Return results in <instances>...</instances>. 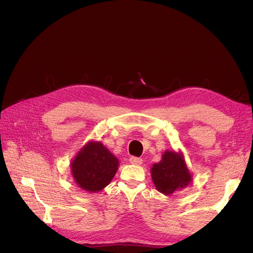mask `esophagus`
Wrapping results in <instances>:
<instances>
[{"mask_svg": "<svg viewBox=\"0 0 253 253\" xmlns=\"http://www.w3.org/2000/svg\"><path fill=\"white\" fill-rule=\"evenodd\" d=\"M129 163L133 164V165H137V166H140L142 164V159L140 157H135V156H132L131 158H129Z\"/></svg>", "mask_w": 253, "mask_h": 253, "instance_id": "obj_1", "label": "esophagus"}]
</instances>
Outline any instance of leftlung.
Listing matches in <instances>:
<instances>
[{
    "label": "left lung",
    "mask_w": 253,
    "mask_h": 253,
    "mask_svg": "<svg viewBox=\"0 0 253 253\" xmlns=\"http://www.w3.org/2000/svg\"><path fill=\"white\" fill-rule=\"evenodd\" d=\"M152 179L156 189L166 195L185 188L191 181V175L180 155L175 152H165L162 162L151 169Z\"/></svg>",
    "instance_id": "left-lung-1"
}]
</instances>
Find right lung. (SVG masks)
<instances>
[{
    "instance_id": "right-lung-1",
    "label": "right lung",
    "mask_w": 253,
    "mask_h": 253,
    "mask_svg": "<svg viewBox=\"0 0 253 253\" xmlns=\"http://www.w3.org/2000/svg\"><path fill=\"white\" fill-rule=\"evenodd\" d=\"M118 169V159L100 142H89L72 163L77 185L89 192H98L110 183Z\"/></svg>"
}]
</instances>
